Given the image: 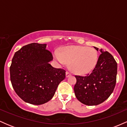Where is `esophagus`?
Returning a JSON list of instances; mask_svg holds the SVG:
<instances>
[{
	"mask_svg": "<svg viewBox=\"0 0 127 127\" xmlns=\"http://www.w3.org/2000/svg\"><path fill=\"white\" fill-rule=\"evenodd\" d=\"M70 76H71L70 73L68 72H66V73H65V76H66L67 78H68V77H69Z\"/></svg>",
	"mask_w": 127,
	"mask_h": 127,
	"instance_id": "esophagus-1",
	"label": "esophagus"
}]
</instances>
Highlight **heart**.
Wrapping results in <instances>:
<instances>
[{"instance_id": "b5f03b06", "label": "heart", "mask_w": 127, "mask_h": 127, "mask_svg": "<svg viewBox=\"0 0 127 127\" xmlns=\"http://www.w3.org/2000/svg\"><path fill=\"white\" fill-rule=\"evenodd\" d=\"M55 59L60 64L70 63L72 72L85 75L94 69L98 61V54L93 48L82 46H70L64 48L60 52H55Z\"/></svg>"}]
</instances>
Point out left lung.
I'll list each match as a JSON object with an SVG mask.
<instances>
[{
  "label": "left lung",
  "instance_id": "8db88e82",
  "mask_svg": "<svg viewBox=\"0 0 127 127\" xmlns=\"http://www.w3.org/2000/svg\"><path fill=\"white\" fill-rule=\"evenodd\" d=\"M98 51V48L94 47ZM99 56L95 68L85 76H75L76 83L74 91L77 99L88 106L98 105L111 95L116 82L117 63L107 51L99 50Z\"/></svg>",
  "mask_w": 127,
  "mask_h": 127
}]
</instances>
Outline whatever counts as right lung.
<instances>
[{
    "mask_svg": "<svg viewBox=\"0 0 127 127\" xmlns=\"http://www.w3.org/2000/svg\"><path fill=\"white\" fill-rule=\"evenodd\" d=\"M46 44L32 43L17 51L10 66V78L15 93L23 101L34 105L44 104L54 95L65 71L53 67Z\"/></svg>",
    "mask_w": 127,
    "mask_h": 127,
    "instance_id": "right-lung-1",
    "label": "right lung"
}]
</instances>
